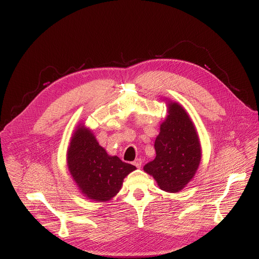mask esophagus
I'll use <instances>...</instances> for the list:
<instances>
[{"mask_svg": "<svg viewBox=\"0 0 259 259\" xmlns=\"http://www.w3.org/2000/svg\"><path fill=\"white\" fill-rule=\"evenodd\" d=\"M141 164H142V160L141 159H136L134 162H133V165L135 166V167H137V168H140L141 167Z\"/></svg>", "mask_w": 259, "mask_h": 259, "instance_id": "obj_1", "label": "esophagus"}]
</instances>
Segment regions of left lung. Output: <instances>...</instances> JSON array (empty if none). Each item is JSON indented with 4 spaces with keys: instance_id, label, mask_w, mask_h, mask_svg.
<instances>
[{
    "instance_id": "obj_1",
    "label": "left lung",
    "mask_w": 259,
    "mask_h": 259,
    "mask_svg": "<svg viewBox=\"0 0 259 259\" xmlns=\"http://www.w3.org/2000/svg\"><path fill=\"white\" fill-rule=\"evenodd\" d=\"M169 116L155 141L156 158L144 165L161 190L177 193L195 175L201 161V146L195 126L181 105L168 104Z\"/></svg>"
}]
</instances>
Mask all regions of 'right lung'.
Wrapping results in <instances>:
<instances>
[{
    "label": "right lung",
    "instance_id": "obj_1",
    "mask_svg": "<svg viewBox=\"0 0 259 259\" xmlns=\"http://www.w3.org/2000/svg\"><path fill=\"white\" fill-rule=\"evenodd\" d=\"M68 170L89 199L107 201L121 190L123 179L135 166L108 156L93 134L84 127L73 135L67 152Z\"/></svg>",
    "mask_w": 259,
    "mask_h": 259
}]
</instances>
